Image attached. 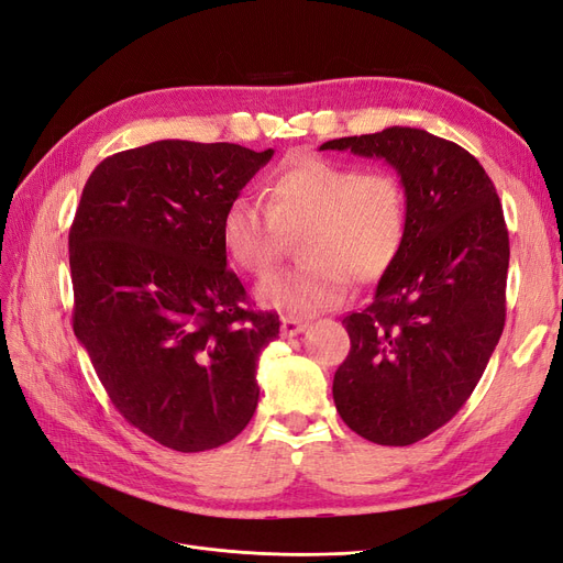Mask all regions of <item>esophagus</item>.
<instances>
[{
    "instance_id": "1",
    "label": "esophagus",
    "mask_w": 563,
    "mask_h": 563,
    "mask_svg": "<svg viewBox=\"0 0 563 563\" xmlns=\"http://www.w3.org/2000/svg\"><path fill=\"white\" fill-rule=\"evenodd\" d=\"M306 330V322L299 320V318H292V316H285L280 320V334L283 336H297L299 332Z\"/></svg>"
}]
</instances>
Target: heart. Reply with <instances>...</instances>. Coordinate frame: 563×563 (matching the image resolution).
Instances as JSON below:
<instances>
[{
  "instance_id": "1",
  "label": "heart",
  "mask_w": 563,
  "mask_h": 563,
  "mask_svg": "<svg viewBox=\"0 0 563 563\" xmlns=\"http://www.w3.org/2000/svg\"><path fill=\"white\" fill-rule=\"evenodd\" d=\"M222 245L243 274L262 278L301 235L303 260L257 287L266 308L316 316L339 306L355 283L386 276L400 257L409 229V201L393 170L292 154L266 185V206L235 196L222 214Z\"/></svg>"
}]
</instances>
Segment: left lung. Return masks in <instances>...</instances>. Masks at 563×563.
I'll return each instance as SVG.
<instances>
[{"label":"left lung","instance_id":"left-lung-1","mask_svg":"<svg viewBox=\"0 0 563 563\" xmlns=\"http://www.w3.org/2000/svg\"><path fill=\"white\" fill-rule=\"evenodd\" d=\"M320 150L384 158L407 189L405 247L374 299L343 318L351 351L332 384L353 432L407 446L459 413L503 334L510 239L500 198L473 154L421 129L393 125Z\"/></svg>","mask_w":563,"mask_h":563}]
</instances>
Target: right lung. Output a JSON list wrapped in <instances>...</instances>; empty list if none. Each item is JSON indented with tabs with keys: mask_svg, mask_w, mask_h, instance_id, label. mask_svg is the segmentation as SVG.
<instances>
[{
	"mask_svg": "<svg viewBox=\"0 0 563 563\" xmlns=\"http://www.w3.org/2000/svg\"><path fill=\"white\" fill-rule=\"evenodd\" d=\"M274 156L161 140L107 156L69 229L71 328L125 421L196 453L231 442L260 400L276 313L227 268L222 214Z\"/></svg>",
	"mask_w": 563,
	"mask_h": 563,
	"instance_id": "right-lung-1",
	"label": "right lung"
}]
</instances>
